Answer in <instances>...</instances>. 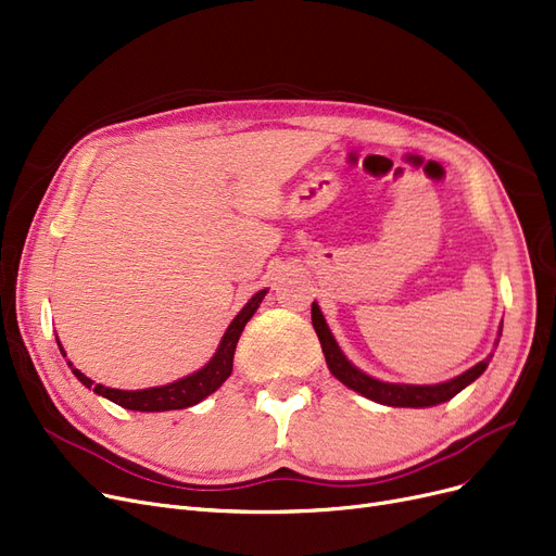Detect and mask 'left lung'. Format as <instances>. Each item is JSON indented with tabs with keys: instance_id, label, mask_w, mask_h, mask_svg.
<instances>
[{
	"instance_id": "left-lung-1",
	"label": "left lung",
	"mask_w": 556,
	"mask_h": 556,
	"mask_svg": "<svg viewBox=\"0 0 556 556\" xmlns=\"http://www.w3.org/2000/svg\"><path fill=\"white\" fill-rule=\"evenodd\" d=\"M311 323L313 329H316L320 345L325 352V361L329 366V372L345 383L348 389L361 393L364 397L386 404V406H412V408H425V406H437L443 404L447 400H452L456 393H462L468 383H472L481 372L489 368L491 356H486L484 361H479L477 366H472L470 370H466L464 375H458L450 381L443 383H433V386H414V383H389V381H379L366 372H361L354 364H350L348 356L338 348L336 338L331 336L327 320L323 316L320 306L313 302L311 304ZM500 341V338H497Z\"/></svg>"
}]
</instances>
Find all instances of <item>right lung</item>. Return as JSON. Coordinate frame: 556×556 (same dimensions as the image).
<instances>
[{
    "mask_svg": "<svg viewBox=\"0 0 556 556\" xmlns=\"http://www.w3.org/2000/svg\"><path fill=\"white\" fill-rule=\"evenodd\" d=\"M265 293L268 291H258L256 295H252V300L243 308H240L238 316L227 327L223 341L208 364L202 370L192 372L179 381H173L167 386H154V389H144V391H119V389H109V386H102V383H94L81 370L72 366L70 361H67V366L72 368V372H75V377L86 386V389L115 402L117 406L129 408V412L156 414V412H175V408H188L218 391L220 386L227 381V377L231 375V368H233V352L238 345V338H240V333H243L250 318L256 313ZM56 343H59V338H56ZM59 348H61V343H59ZM61 354L65 356L63 348H61Z\"/></svg>",
    "mask_w": 556,
    "mask_h": 556,
    "instance_id": "right-lung-1",
    "label": "right lung"
}]
</instances>
